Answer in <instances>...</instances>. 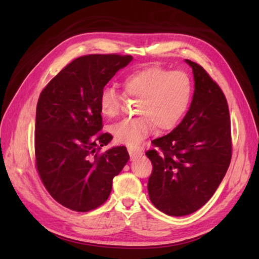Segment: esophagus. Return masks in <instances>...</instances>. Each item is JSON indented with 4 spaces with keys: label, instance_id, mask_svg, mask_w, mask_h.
<instances>
[{
    "label": "esophagus",
    "instance_id": "34e87169",
    "mask_svg": "<svg viewBox=\"0 0 259 259\" xmlns=\"http://www.w3.org/2000/svg\"><path fill=\"white\" fill-rule=\"evenodd\" d=\"M128 152L130 155L131 160H134V159H136V158L141 157L142 153H144L140 149H134V148H128Z\"/></svg>",
    "mask_w": 259,
    "mask_h": 259
}]
</instances>
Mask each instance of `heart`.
I'll return each mask as SVG.
<instances>
[{"instance_id": "heart-1", "label": "heart", "mask_w": 259, "mask_h": 259, "mask_svg": "<svg viewBox=\"0 0 259 259\" xmlns=\"http://www.w3.org/2000/svg\"><path fill=\"white\" fill-rule=\"evenodd\" d=\"M192 81L185 71H169L151 67L135 71L123 79V92L131 99H138L136 118L123 119L111 126L119 144L139 146L153 128L171 130L184 118L192 98ZM123 97L113 87H107L100 95V110L107 118L120 113Z\"/></svg>"}]
</instances>
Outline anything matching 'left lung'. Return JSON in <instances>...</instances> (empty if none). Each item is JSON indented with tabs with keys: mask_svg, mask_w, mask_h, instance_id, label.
Instances as JSON below:
<instances>
[{
	"mask_svg": "<svg viewBox=\"0 0 259 259\" xmlns=\"http://www.w3.org/2000/svg\"><path fill=\"white\" fill-rule=\"evenodd\" d=\"M192 68L195 92L189 111L171 133L152 140L148 180L151 202L169 216H186L210 199L227 172L233 144L226 97L200 64Z\"/></svg>",
	"mask_w": 259,
	"mask_h": 259,
	"instance_id": "obj_1",
	"label": "left lung"
}]
</instances>
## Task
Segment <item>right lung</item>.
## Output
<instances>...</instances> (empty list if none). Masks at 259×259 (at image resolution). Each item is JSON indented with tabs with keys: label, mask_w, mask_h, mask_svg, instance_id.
Segmentation results:
<instances>
[{
	"label": "right lung",
	"mask_w": 259,
	"mask_h": 259,
	"mask_svg": "<svg viewBox=\"0 0 259 259\" xmlns=\"http://www.w3.org/2000/svg\"><path fill=\"white\" fill-rule=\"evenodd\" d=\"M131 56L88 54L74 59L38 97L35 167L43 186L60 205L87 212L106 202L114 176L129 160L124 146L100 152L112 140L102 133L100 95Z\"/></svg>",
	"instance_id": "add662e5"
}]
</instances>
